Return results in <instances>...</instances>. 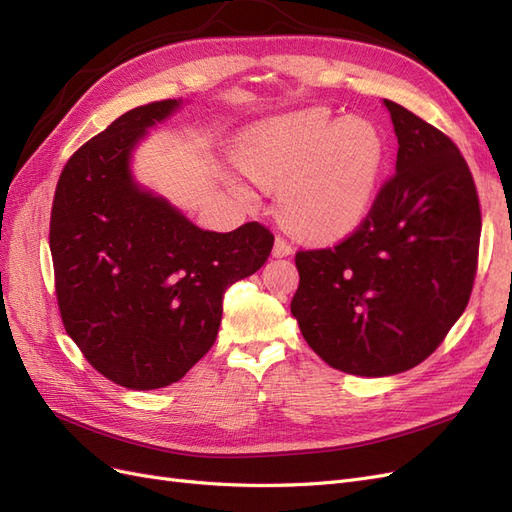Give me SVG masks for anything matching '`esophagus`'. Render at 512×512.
Returning a JSON list of instances; mask_svg holds the SVG:
<instances>
[{
  "instance_id": "34e87169",
  "label": "esophagus",
  "mask_w": 512,
  "mask_h": 512,
  "mask_svg": "<svg viewBox=\"0 0 512 512\" xmlns=\"http://www.w3.org/2000/svg\"><path fill=\"white\" fill-rule=\"evenodd\" d=\"M292 252H294L292 245H290L284 237H275V243H273V256H275V258L290 256Z\"/></svg>"
}]
</instances>
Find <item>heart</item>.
I'll use <instances>...</instances> for the list:
<instances>
[{
  "mask_svg": "<svg viewBox=\"0 0 512 512\" xmlns=\"http://www.w3.org/2000/svg\"><path fill=\"white\" fill-rule=\"evenodd\" d=\"M384 156L376 123L335 119L324 106L262 123L243 136L239 149V162L254 181L282 185L286 220L320 239L346 235L365 218ZM235 190L247 200L256 198L245 181H235Z\"/></svg>",
  "mask_w": 512,
  "mask_h": 512,
  "instance_id": "b5f03b06",
  "label": "heart"
}]
</instances>
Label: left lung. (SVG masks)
<instances>
[{
    "instance_id": "8db88e82",
    "label": "left lung",
    "mask_w": 512,
    "mask_h": 512,
    "mask_svg": "<svg viewBox=\"0 0 512 512\" xmlns=\"http://www.w3.org/2000/svg\"><path fill=\"white\" fill-rule=\"evenodd\" d=\"M395 175L333 247L299 250L290 312L324 363L391 376L436 350L466 309L480 243L478 192L457 145L397 102Z\"/></svg>"
}]
</instances>
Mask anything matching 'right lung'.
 I'll return each instance as SVG.
<instances>
[{
    "label": "right lung",
    "instance_id": "1",
    "mask_svg": "<svg viewBox=\"0 0 512 512\" xmlns=\"http://www.w3.org/2000/svg\"><path fill=\"white\" fill-rule=\"evenodd\" d=\"M179 106H136L72 153L51 209L61 322L89 365L134 391L181 380L211 350L226 290L265 265L273 232L200 230L130 177V153Z\"/></svg>",
    "mask_w": 512,
    "mask_h": 512
}]
</instances>
